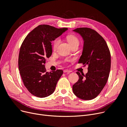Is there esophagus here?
<instances>
[{
	"label": "esophagus",
	"instance_id": "obj_1",
	"mask_svg": "<svg viewBox=\"0 0 127 127\" xmlns=\"http://www.w3.org/2000/svg\"><path fill=\"white\" fill-rule=\"evenodd\" d=\"M72 72V71H70L68 69H65L64 70V73H71Z\"/></svg>",
	"mask_w": 127,
	"mask_h": 127
}]
</instances>
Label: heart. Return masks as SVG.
Wrapping results in <instances>:
<instances>
[{
	"label": "heart",
	"mask_w": 127,
	"mask_h": 127,
	"mask_svg": "<svg viewBox=\"0 0 127 127\" xmlns=\"http://www.w3.org/2000/svg\"><path fill=\"white\" fill-rule=\"evenodd\" d=\"M67 41L71 46L74 44H79V41L78 37L74 34H69L66 37ZM60 43V40L59 38H56L53 42L52 48L54 51H56L57 49L58 46Z\"/></svg>",
	"instance_id": "obj_1"
}]
</instances>
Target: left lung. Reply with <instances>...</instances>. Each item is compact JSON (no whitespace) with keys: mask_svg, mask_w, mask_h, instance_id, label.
Returning <instances> with one entry per match:
<instances>
[{"mask_svg":"<svg viewBox=\"0 0 127 127\" xmlns=\"http://www.w3.org/2000/svg\"><path fill=\"white\" fill-rule=\"evenodd\" d=\"M84 40L82 55L78 63L88 65L86 75L77 72L78 81L73 85V91L77 97L91 100L99 94L107 83L111 67V55L106 42L95 30L79 28L73 30Z\"/></svg>","mask_w":127,"mask_h":127,"instance_id":"left-lung-1","label":"left lung"}]
</instances>
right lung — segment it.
Listing matches in <instances>:
<instances>
[{
    "instance_id": "obj_1",
    "label": "right lung",
    "mask_w": 127,
    "mask_h": 127,
    "mask_svg": "<svg viewBox=\"0 0 127 127\" xmlns=\"http://www.w3.org/2000/svg\"><path fill=\"white\" fill-rule=\"evenodd\" d=\"M67 28L39 25L31 31L21 45L18 66L25 86L31 94L43 98L53 94L63 71L47 72L44 64L52 55L51 41L62 34Z\"/></svg>"
}]
</instances>
